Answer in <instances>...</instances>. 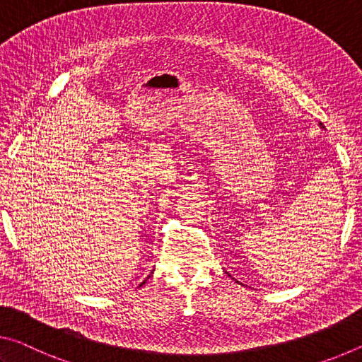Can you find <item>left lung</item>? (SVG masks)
<instances>
[{"mask_svg":"<svg viewBox=\"0 0 362 362\" xmlns=\"http://www.w3.org/2000/svg\"><path fill=\"white\" fill-rule=\"evenodd\" d=\"M319 125H321V128H324V125H322V123H319Z\"/></svg>","mask_w":362,"mask_h":362,"instance_id":"obj_1","label":"left lung"}]
</instances>
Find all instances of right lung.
I'll list each match as a JSON object with an SVG mask.
<instances>
[{"label": "right lung", "instance_id": "1", "mask_svg": "<svg viewBox=\"0 0 362 362\" xmlns=\"http://www.w3.org/2000/svg\"><path fill=\"white\" fill-rule=\"evenodd\" d=\"M142 284H144V282H142Z\"/></svg>", "mask_w": 362, "mask_h": 362}]
</instances>
